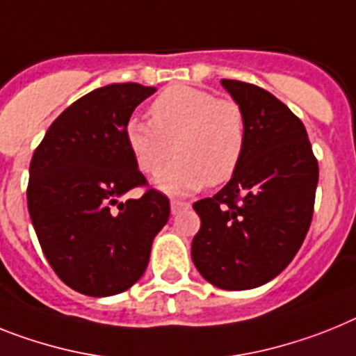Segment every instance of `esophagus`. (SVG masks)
I'll list each match as a JSON object with an SVG mask.
<instances>
[{"mask_svg":"<svg viewBox=\"0 0 356 356\" xmlns=\"http://www.w3.org/2000/svg\"><path fill=\"white\" fill-rule=\"evenodd\" d=\"M191 209V203L189 202H180V200H172L171 202V212L172 214H180V212L187 211Z\"/></svg>","mask_w":356,"mask_h":356,"instance_id":"esophagus-1","label":"esophagus"}]
</instances>
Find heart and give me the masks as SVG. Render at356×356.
<instances>
[{
	"label": "heart",
	"instance_id": "b5f03b06",
	"mask_svg": "<svg viewBox=\"0 0 356 356\" xmlns=\"http://www.w3.org/2000/svg\"><path fill=\"white\" fill-rule=\"evenodd\" d=\"M151 122L131 118L126 124L127 147L144 175L156 178L169 194H187L229 181L247 147V117L241 104L189 84L163 90L149 106Z\"/></svg>",
	"mask_w": 356,
	"mask_h": 356
}]
</instances>
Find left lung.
Here are the masks:
<instances>
[{
	"label": "left lung",
	"instance_id": "8db88e82",
	"mask_svg": "<svg viewBox=\"0 0 356 356\" xmlns=\"http://www.w3.org/2000/svg\"><path fill=\"white\" fill-rule=\"evenodd\" d=\"M247 117V147L230 181L193 205L202 227L194 265L223 290H250L290 265L314 218L318 163L305 124L270 91L223 79Z\"/></svg>",
	"mask_w": 356,
	"mask_h": 356
}]
</instances>
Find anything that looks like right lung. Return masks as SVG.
Segmentation results:
<instances>
[{
    "label": "right lung",
    "mask_w": 356,
    "mask_h": 356,
    "mask_svg": "<svg viewBox=\"0 0 356 356\" xmlns=\"http://www.w3.org/2000/svg\"><path fill=\"white\" fill-rule=\"evenodd\" d=\"M154 88L109 84L77 99L48 127L30 162L26 202L42 254L60 281L90 297L131 288L169 220V198L149 187L126 124ZM133 188L138 200L118 202Z\"/></svg>",
    "instance_id": "right-lung-1"
}]
</instances>
